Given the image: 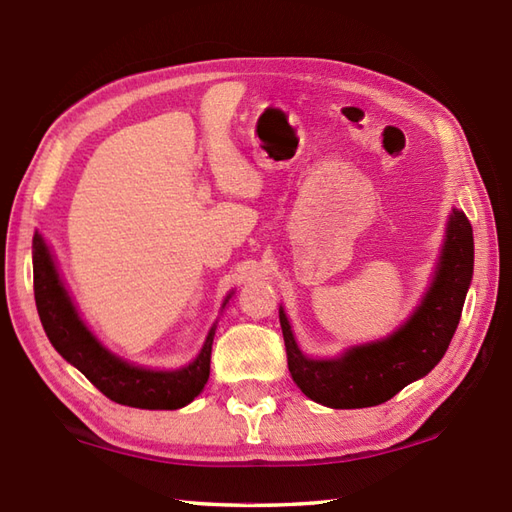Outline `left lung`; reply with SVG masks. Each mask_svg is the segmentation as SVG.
<instances>
[{
	"label": "left lung",
	"mask_w": 512,
	"mask_h": 512,
	"mask_svg": "<svg viewBox=\"0 0 512 512\" xmlns=\"http://www.w3.org/2000/svg\"><path fill=\"white\" fill-rule=\"evenodd\" d=\"M473 228L453 210L435 282L408 324L384 342L357 346L339 359H308L297 348L284 310H279L288 370L306 397L330 408H366L388 402L430 373L448 350L473 277Z\"/></svg>",
	"instance_id": "8db88e82"
}]
</instances>
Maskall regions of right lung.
<instances>
[{
    "label": "right lung",
    "instance_id": "obj_1",
    "mask_svg": "<svg viewBox=\"0 0 512 512\" xmlns=\"http://www.w3.org/2000/svg\"><path fill=\"white\" fill-rule=\"evenodd\" d=\"M33 284L35 304L50 344L66 362L73 364L93 384L99 393L117 404L148 408V410H177L202 393L210 375V353L213 335L210 328L202 353L193 364L179 370H146L135 368L110 355L99 346L97 339L77 317L66 290L50 257L44 239H33Z\"/></svg>",
    "mask_w": 512,
    "mask_h": 512
}]
</instances>
